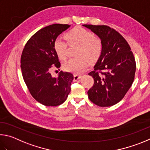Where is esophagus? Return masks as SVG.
Here are the masks:
<instances>
[{
    "instance_id": "esophagus-1",
    "label": "esophagus",
    "mask_w": 150,
    "mask_h": 150,
    "mask_svg": "<svg viewBox=\"0 0 150 150\" xmlns=\"http://www.w3.org/2000/svg\"><path fill=\"white\" fill-rule=\"evenodd\" d=\"M81 77H82V76L79 75V74H74V81H76L78 79H80Z\"/></svg>"
}]
</instances>
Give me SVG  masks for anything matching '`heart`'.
Here are the masks:
<instances>
[{
    "mask_svg": "<svg viewBox=\"0 0 150 150\" xmlns=\"http://www.w3.org/2000/svg\"><path fill=\"white\" fill-rule=\"evenodd\" d=\"M65 38L68 43L60 38L57 39L54 43V51L60 59H67L68 45L78 46L76 51L78 57L68 60L63 65V68L68 72H82L88 67L90 61H96L101 56L103 49L102 41L98 37L94 36L91 31L76 27L66 33Z\"/></svg>",
    "mask_w": 150,
    "mask_h": 150,
    "instance_id": "b5f03b06",
    "label": "heart"
}]
</instances>
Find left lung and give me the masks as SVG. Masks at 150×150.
I'll use <instances>...</instances> for the list:
<instances>
[{"label": "left lung", "mask_w": 150, "mask_h": 150, "mask_svg": "<svg viewBox=\"0 0 150 150\" xmlns=\"http://www.w3.org/2000/svg\"><path fill=\"white\" fill-rule=\"evenodd\" d=\"M101 39L103 49L93 70L88 91L90 100L99 107L114 105L122 100L134 80L136 61L126 39L109 26L83 25Z\"/></svg>", "instance_id": "left-lung-1"}]
</instances>
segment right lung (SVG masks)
Returning a JSON list of instances; mask_svg holds the SVG:
<instances>
[{"label":"right lung","mask_w":150,"mask_h":150,"mask_svg":"<svg viewBox=\"0 0 150 150\" xmlns=\"http://www.w3.org/2000/svg\"><path fill=\"white\" fill-rule=\"evenodd\" d=\"M69 27L60 23L46 26L33 34L23 49L20 67L23 80L33 98L45 106L59 105L70 92L72 74L61 71L57 78L51 74L52 68L60 67L54 43Z\"/></svg>","instance_id":"1"}]
</instances>
